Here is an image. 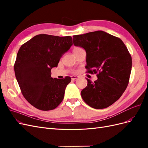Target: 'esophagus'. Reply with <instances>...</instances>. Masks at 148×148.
Returning a JSON list of instances; mask_svg holds the SVG:
<instances>
[{"mask_svg": "<svg viewBox=\"0 0 148 148\" xmlns=\"http://www.w3.org/2000/svg\"><path fill=\"white\" fill-rule=\"evenodd\" d=\"M71 79H72V80H75L76 79L79 78V77H78V76H71Z\"/></svg>", "mask_w": 148, "mask_h": 148, "instance_id": "1", "label": "esophagus"}]
</instances>
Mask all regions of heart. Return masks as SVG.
I'll return each mask as SVG.
<instances>
[{
    "label": "heart",
    "mask_w": 148,
    "mask_h": 148,
    "mask_svg": "<svg viewBox=\"0 0 148 148\" xmlns=\"http://www.w3.org/2000/svg\"><path fill=\"white\" fill-rule=\"evenodd\" d=\"M78 48H79L78 47H74L73 48V50H74V49H78Z\"/></svg>",
    "instance_id": "obj_1"
}]
</instances>
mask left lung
Here are the masks:
<instances>
[{
	"mask_svg": "<svg viewBox=\"0 0 148 148\" xmlns=\"http://www.w3.org/2000/svg\"><path fill=\"white\" fill-rule=\"evenodd\" d=\"M73 42L86 51L87 72L97 73L95 82L86 78L87 86L81 92L83 101L94 109L107 108L119 99L128 86L131 55L122 40L103 31L75 35Z\"/></svg>",
	"mask_w": 148,
	"mask_h": 148,
	"instance_id": "left-lung-1",
	"label": "left lung"
}]
</instances>
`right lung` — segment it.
<instances>
[{
    "label": "right lung",
    "mask_w": 148,
    "mask_h": 148,
    "mask_svg": "<svg viewBox=\"0 0 148 148\" xmlns=\"http://www.w3.org/2000/svg\"><path fill=\"white\" fill-rule=\"evenodd\" d=\"M71 36L41 34L22 45L14 65L22 95L30 104L41 110L56 109L64 97L70 77L52 78L51 70L72 46Z\"/></svg>",
    "instance_id": "right-lung-1"
}]
</instances>
